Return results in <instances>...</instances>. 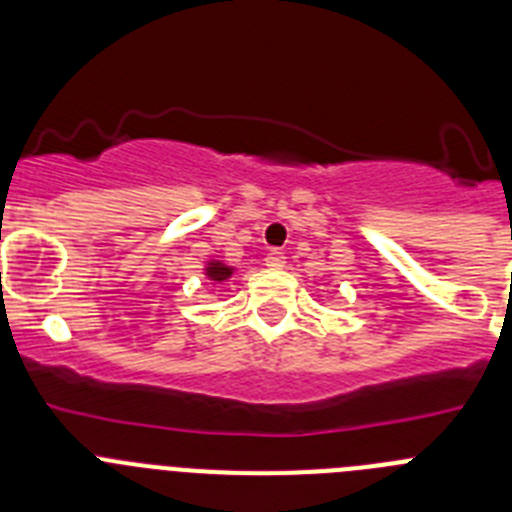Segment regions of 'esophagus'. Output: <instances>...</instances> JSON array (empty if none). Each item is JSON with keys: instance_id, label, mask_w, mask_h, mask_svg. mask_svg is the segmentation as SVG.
Segmentation results:
<instances>
[{"instance_id": "34e87169", "label": "esophagus", "mask_w": 512, "mask_h": 512, "mask_svg": "<svg viewBox=\"0 0 512 512\" xmlns=\"http://www.w3.org/2000/svg\"><path fill=\"white\" fill-rule=\"evenodd\" d=\"M284 264H287V256H284L282 251L266 253V266H269V269H284Z\"/></svg>"}]
</instances>
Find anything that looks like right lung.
<instances>
[{
	"instance_id": "1",
	"label": "right lung",
	"mask_w": 512,
	"mask_h": 512,
	"mask_svg": "<svg viewBox=\"0 0 512 512\" xmlns=\"http://www.w3.org/2000/svg\"><path fill=\"white\" fill-rule=\"evenodd\" d=\"M205 277L210 279L212 284H223V282H228L230 277H233V266L212 259V261H207V266H205Z\"/></svg>"
}]
</instances>
